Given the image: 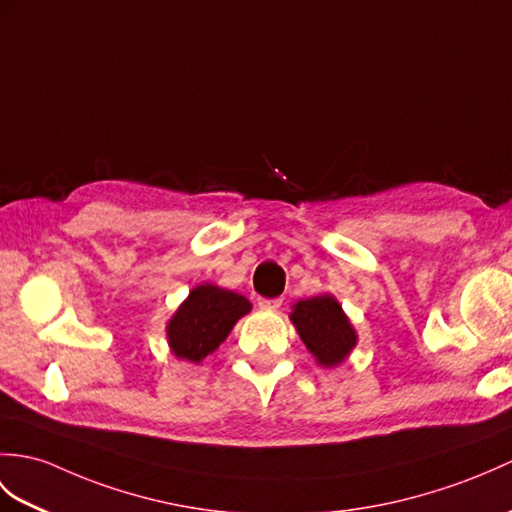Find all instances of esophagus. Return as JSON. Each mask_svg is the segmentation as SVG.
<instances>
[{"mask_svg":"<svg viewBox=\"0 0 512 512\" xmlns=\"http://www.w3.org/2000/svg\"><path fill=\"white\" fill-rule=\"evenodd\" d=\"M261 310H279L281 299H259Z\"/></svg>","mask_w":512,"mask_h":512,"instance_id":"1","label":"esophagus"}]
</instances>
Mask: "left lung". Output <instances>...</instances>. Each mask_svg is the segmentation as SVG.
<instances>
[{
    "mask_svg": "<svg viewBox=\"0 0 512 512\" xmlns=\"http://www.w3.org/2000/svg\"><path fill=\"white\" fill-rule=\"evenodd\" d=\"M290 320L320 366H338L358 342L351 320L331 294L312 296L292 305Z\"/></svg>",
    "mask_w": 512,
    "mask_h": 512,
    "instance_id": "left-lung-1",
    "label": "left lung"
}]
</instances>
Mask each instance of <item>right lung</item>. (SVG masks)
I'll return each instance as SVG.
<instances>
[{
	"instance_id": "add662e5",
	"label": "right lung",
	"mask_w": 512,
	"mask_h": 512,
	"mask_svg": "<svg viewBox=\"0 0 512 512\" xmlns=\"http://www.w3.org/2000/svg\"><path fill=\"white\" fill-rule=\"evenodd\" d=\"M246 296L202 283L189 292L168 323V342L176 358L200 364L227 340L233 325L251 312Z\"/></svg>"
}]
</instances>
